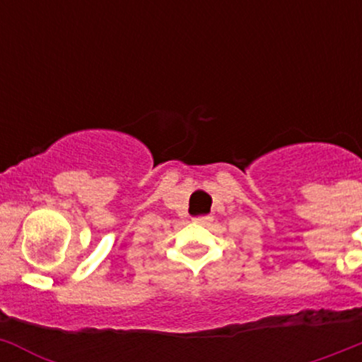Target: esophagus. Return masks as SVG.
I'll use <instances>...</instances> for the list:
<instances>
[{"label": "esophagus", "mask_w": 362, "mask_h": 362, "mask_svg": "<svg viewBox=\"0 0 362 362\" xmlns=\"http://www.w3.org/2000/svg\"><path fill=\"white\" fill-rule=\"evenodd\" d=\"M194 223H197V225H210L212 223V217L210 216H199L194 219Z\"/></svg>", "instance_id": "obj_1"}]
</instances>
